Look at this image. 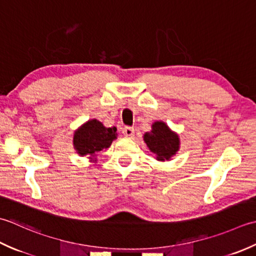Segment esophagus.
<instances>
[{"label": "esophagus", "instance_id": "obj_1", "mask_svg": "<svg viewBox=\"0 0 256 256\" xmlns=\"http://www.w3.org/2000/svg\"><path fill=\"white\" fill-rule=\"evenodd\" d=\"M122 134H124V137L132 138L134 136V129L132 127H124L122 129Z\"/></svg>", "mask_w": 256, "mask_h": 256}]
</instances>
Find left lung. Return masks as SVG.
<instances>
[{
	"mask_svg": "<svg viewBox=\"0 0 256 256\" xmlns=\"http://www.w3.org/2000/svg\"><path fill=\"white\" fill-rule=\"evenodd\" d=\"M144 142L158 161H170L180 149L179 134L161 120L151 124L150 132L144 134Z\"/></svg>",
	"mask_w": 256,
	"mask_h": 256,
	"instance_id": "8db88e82",
	"label": "left lung"
}]
</instances>
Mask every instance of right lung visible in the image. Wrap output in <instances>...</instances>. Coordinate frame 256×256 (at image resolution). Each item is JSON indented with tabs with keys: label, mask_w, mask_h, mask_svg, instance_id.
I'll return each mask as SVG.
<instances>
[{
	"label": "right lung",
	"mask_w": 256,
	"mask_h": 256,
	"mask_svg": "<svg viewBox=\"0 0 256 256\" xmlns=\"http://www.w3.org/2000/svg\"><path fill=\"white\" fill-rule=\"evenodd\" d=\"M114 139H117L116 127L107 128L97 119H90L75 130L72 144L80 157L88 156L92 162H96L99 151L108 149Z\"/></svg>",
	"instance_id": "obj_1"
}]
</instances>
